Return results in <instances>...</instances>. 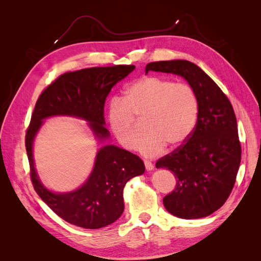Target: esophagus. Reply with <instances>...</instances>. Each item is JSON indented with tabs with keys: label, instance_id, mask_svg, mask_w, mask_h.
Segmentation results:
<instances>
[{
	"label": "esophagus",
	"instance_id": "1",
	"mask_svg": "<svg viewBox=\"0 0 261 261\" xmlns=\"http://www.w3.org/2000/svg\"><path fill=\"white\" fill-rule=\"evenodd\" d=\"M145 167H146V170L147 171H152L153 170V164L150 162V161H145Z\"/></svg>",
	"mask_w": 261,
	"mask_h": 261
}]
</instances>
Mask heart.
I'll list each match as a JSON object with an SVG mask.
<instances>
[{"mask_svg":"<svg viewBox=\"0 0 261 261\" xmlns=\"http://www.w3.org/2000/svg\"><path fill=\"white\" fill-rule=\"evenodd\" d=\"M199 110V97L192 85L150 75L134 81L120 99H113L107 118L118 144L132 150L140 136L137 120L144 117L147 133L138 150L145 156H154L168 144L177 148L186 143L196 127Z\"/></svg>","mask_w":261,"mask_h":261,"instance_id":"obj_1","label":"heart"}]
</instances>
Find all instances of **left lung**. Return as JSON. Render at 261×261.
I'll list each match as a JSON object with an SVG mask.
<instances>
[{"label": "left lung", "instance_id": "1", "mask_svg": "<svg viewBox=\"0 0 261 261\" xmlns=\"http://www.w3.org/2000/svg\"><path fill=\"white\" fill-rule=\"evenodd\" d=\"M149 70L184 77L199 97V116L185 144L155 163L176 177L174 191L163 198L171 215L199 219L221 208L230 196L238 175L242 148L238 122L225 93L194 63L185 60L149 63Z\"/></svg>", "mask_w": 261, "mask_h": 261}]
</instances>
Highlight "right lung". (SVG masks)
I'll list each match as a JSON object with an SVG mask.
<instances>
[{"instance_id": "add662e5", "label": "right lung", "mask_w": 261, "mask_h": 261, "mask_svg": "<svg viewBox=\"0 0 261 261\" xmlns=\"http://www.w3.org/2000/svg\"><path fill=\"white\" fill-rule=\"evenodd\" d=\"M135 69L134 65L84 68L58 77L39 96L26 132L30 178L36 193L66 222L84 228H100L113 223L124 211L123 189L127 181L145 172L143 160L113 145L102 147L86 183L74 192L55 194L39 179L33 144L42 121L54 115H69L89 122L98 138L109 137L105 127V102L112 87Z\"/></svg>"}]
</instances>
